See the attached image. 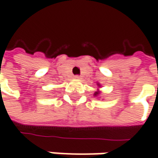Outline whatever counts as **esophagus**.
<instances>
[{
  "instance_id": "obj_1",
  "label": "esophagus",
  "mask_w": 158,
  "mask_h": 158,
  "mask_svg": "<svg viewBox=\"0 0 158 158\" xmlns=\"http://www.w3.org/2000/svg\"><path fill=\"white\" fill-rule=\"evenodd\" d=\"M74 78H75V79H80V76H79V75H75V76H74Z\"/></svg>"
}]
</instances>
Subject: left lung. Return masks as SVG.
I'll list each match as a JSON object with an SVG mask.
<instances>
[{"label":"left lung","instance_id":"obj_1","mask_svg":"<svg viewBox=\"0 0 158 158\" xmlns=\"http://www.w3.org/2000/svg\"><path fill=\"white\" fill-rule=\"evenodd\" d=\"M98 94H99V93H98V92H95V94H94V95H98Z\"/></svg>","mask_w":158,"mask_h":158}]
</instances>
